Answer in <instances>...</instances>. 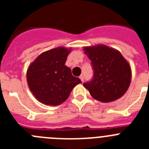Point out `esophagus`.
<instances>
[{"mask_svg": "<svg viewBox=\"0 0 149 149\" xmlns=\"http://www.w3.org/2000/svg\"><path fill=\"white\" fill-rule=\"evenodd\" d=\"M79 77H80V79H81V81H82V82H84V76L81 75Z\"/></svg>", "mask_w": 149, "mask_h": 149, "instance_id": "1", "label": "esophagus"}]
</instances>
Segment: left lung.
Masks as SVG:
<instances>
[{
  "label": "left lung",
  "mask_w": 149,
  "mask_h": 149,
  "mask_svg": "<svg viewBox=\"0 0 149 149\" xmlns=\"http://www.w3.org/2000/svg\"><path fill=\"white\" fill-rule=\"evenodd\" d=\"M85 54L91 60L93 80L84 83L93 98L108 103L119 99L127 92L131 81L128 62L119 51L104 45L84 47Z\"/></svg>",
  "instance_id": "8db88e82"
}]
</instances>
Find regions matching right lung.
Listing matches in <instances>:
<instances>
[{"label": "right lung", "instance_id": "add662e5", "mask_svg": "<svg viewBox=\"0 0 149 149\" xmlns=\"http://www.w3.org/2000/svg\"><path fill=\"white\" fill-rule=\"evenodd\" d=\"M72 48L58 47L41 54L27 71V81L35 98L46 105L57 106L68 98L73 88L81 84L65 65Z\"/></svg>", "mask_w": 149, "mask_h": 149}]
</instances>
